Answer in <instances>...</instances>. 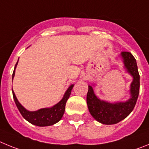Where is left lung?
Here are the masks:
<instances>
[{
    "instance_id": "obj_1",
    "label": "left lung",
    "mask_w": 149,
    "mask_h": 149,
    "mask_svg": "<svg viewBox=\"0 0 149 149\" xmlns=\"http://www.w3.org/2000/svg\"><path fill=\"white\" fill-rule=\"evenodd\" d=\"M122 56L127 72L134 77L131 85V98L126 102L111 104L98 99L89 86L86 102L89 111L95 119L104 125H113L125 119L134 110L139 93V74L136 59L132 54L122 51Z\"/></svg>"
}]
</instances>
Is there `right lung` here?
<instances>
[{"label": "right lung", "instance_id": "right-lung-1", "mask_svg": "<svg viewBox=\"0 0 149 149\" xmlns=\"http://www.w3.org/2000/svg\"><path fill=\"white\" fill-rule=\"evenodd\" d=\"M17 64H18V62L15 64V68H14V71H13V79L14 77V75H15V70ZM73 86L74 85H71L68 87V89H67L65 95L63 96V99L59 103L56 104V105H54L52 107H50V108L40 109L37 111L33 112L28 111V110L24 108L22 104L17 100L15 93L13 90V88H12V90H13V95L15 103L22 116L33 125H35L36 126H40V127H44V126L52 125L58 122L62 119V117L64 114V112H65V104H66L67 100L68 99L69 96H70L71 92H72Z\"/></svg>", "mask_w": 149, "mask_h": 149}]
</instances>
